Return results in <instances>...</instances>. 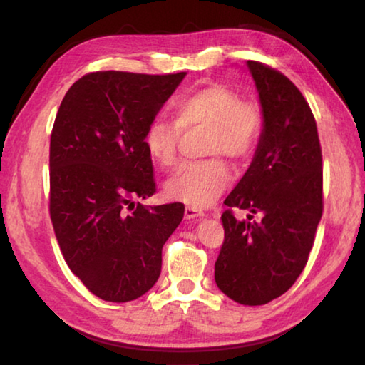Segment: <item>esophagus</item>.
Returning <instances> with one entry per match:
<instances>
[{
  "label": "esophagus",
  "mask_w": 365,
  "mask_h": 365,
  "mask_svg": "<svg viewBox=\"0 0 365 365\" xmlns=\"http://www.w3.org/2000/svg\"><path fill=\"white\" fill-rule=\"evenodd\" d=\"M205 212L201 211V209L193 207V206H187L185 207V217L187 219H197V217H202Z\"/></svg>",
  "instance_id": "obj_1"
}]
</instances>
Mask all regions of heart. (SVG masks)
<instances>
[{"instance_id":"heart-1","label":"heart","mask_w":365,"mask_h":365,"mask_svg":"<svg viewBox=\"0 0 365 365\" xmlns=\"http://www.w3.org/2000/svg\"><path fill=\"white\" fill-rule=\"evenodd\" d=\"M172 120L154 119L143 133L148 156L160 168L177 163L180 133L205 128L202 154L212 156L182 164L165 182V195L188 206L212 202L228 183L230 169L217 154L243 160L256 150L264 128V113L255 98H243L230 86L211 83L180 98L172 108Z\"/></svg>"}]
</instances>
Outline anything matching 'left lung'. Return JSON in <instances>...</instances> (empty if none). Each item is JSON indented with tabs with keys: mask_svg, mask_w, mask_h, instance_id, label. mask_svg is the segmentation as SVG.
Returning <instances> with one entry per match:
<instances>
[{
	"mask_svg": "<svg viewBox=\"0 0 365 365\" xmlns=\"http://www.w3.org/2000/svg\"><path fill=\"white\" fill-rule=\"evenodd\" d=\"M248 67L264 130L250 169L225 200L214 277L230 299L261 306L287 293L306 267L324 211V170L317 123L298 86L259 61ZM235 207L250 210L249 219L238 221Z\"/></svg>",
	"mask_w": 365,
	"mask_h": 365,
	"instance_id": "left-lung-1",
	"label": "left lung"
}]
</instances>
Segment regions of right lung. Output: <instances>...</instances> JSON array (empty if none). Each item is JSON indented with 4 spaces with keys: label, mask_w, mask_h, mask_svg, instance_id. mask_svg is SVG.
Returning a JSON list of instances; mask_svg holds the SVG:
<instances>
[{
    "label": "right lung",
    "mask_w": 365,
    "mask_h": 365,
    "mask_svg": "<svg viewBox=\"0 0 365 365\" xmlns=\"http://www.w3.org/2000/svg\"><path fill=\"white\" fill-rule=\"evenodd\" d=\"M185 72L98 71L67 91L49 143V215L61 252L80 282L110 302L158 282L163 246L182 202L143 206L156 193L143 133Z\"/></svg>",
    "instance_id": "add662e5"
}]
</instances>
